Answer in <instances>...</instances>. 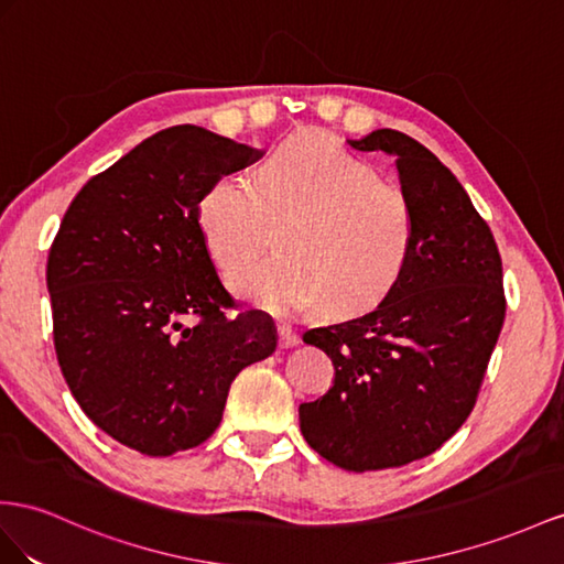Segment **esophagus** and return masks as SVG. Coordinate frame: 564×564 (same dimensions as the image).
Wrapping results in <instances>:
<instances>
[{
  "mask_svg": "<svg viewBox=\"0 0 564 564\" xmlns=\"http://www.w3.org/2000/svg\"><path fill=\"white\" fill-rule=\"evenodd\" d=\"M279 345L283 350H288V348H295V345L300 343V338H297V334L295 330L288 326V324H279Z\"/></svg>",
  "mask_w": 564,
  "mask_h": 564,
  "instance_id": "obj_1",
  "label": "esophagus"
}]
</instances>
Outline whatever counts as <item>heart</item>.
Segmentation results:
<instances>
[{
    "label": "heart",
    "instance_id": "obj_1",
    "mask_svg": "<svg viewBox=\"0 0 564 564\" xmlns=\"http://www.w3.org/2000/svg\"><path fill=\"white\" fill-rule=\"evenodd\" d=\"M199 234L226 276L248 269L279 228L281 257L240 273L234 291L271 314L319 302L352 316L391 295L414 248V212L398 185L319 133L279 144L254 185L214 181L199 199Z\"/></svg>",
    "mask_w": 564,
    "mask_h": 564
}]
</instances>
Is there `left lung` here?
Returning a JSON list of instances; mask_svg holds the SVG:
<instances>
[{"label":"left lung","mask_w":564,"mask_h":564,"mask_svg":"<svg viewBox=\"0 0 564 564\" xmlns=\"http://www.w3.org/2000/svg\"><path fill=\"white\" fill-rule=\"evenodd\" d=\"M350 148L395 156L414 248L377 310L302 336L330 357L336 379L300 405V429L324 459L367 471L426 457L465 424L505 322V291L496 238L436 154L391 128Z\"/></svg>","instance_id":"left-lung-1"}]
</instances>
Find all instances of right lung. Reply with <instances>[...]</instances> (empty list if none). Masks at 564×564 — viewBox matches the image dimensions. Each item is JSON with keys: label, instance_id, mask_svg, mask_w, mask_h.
<instances>
[{"label": "right lung", "instance_id": "obj_1", "mask_svg": "<svg viewBox=\"0 0 564 564\" xmlns=\"http://www.w3.org/2000/svg\"><path fill=\"white\" fill-rule=\"evenodd\" d=\"M259 156L207 128H166L85 183L54 236L64 379L99 429L142 455L205 443L240 369L276 350L264 314L230 312L197 221L207 187Z\"/></svg>", "mask_w": 564, "mask_h": 564}]
</instances>
